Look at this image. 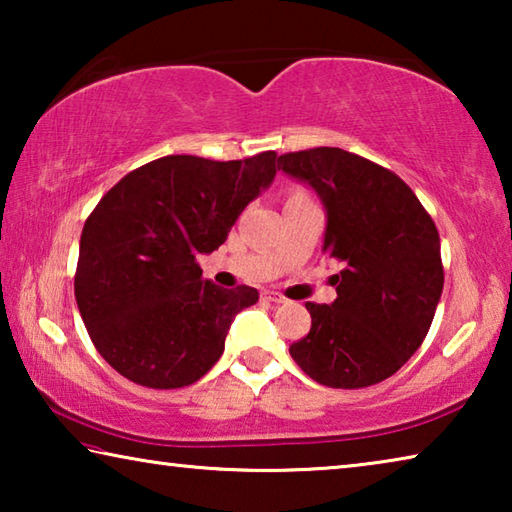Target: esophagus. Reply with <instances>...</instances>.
Wrapping results in <instances>:
<instances>
[{"label":"esophagus","mask_w":512,"mask_h":512,"mask_svg":"<svg viewBox=\"0 0 512 512\" xmlns=\"http://www.w3.org/2000/svg\"><path fill=\"white\" fill-rule=\"evenodd\" d=\"M262 296H264V300H268V302H275V305H280V302H287V298H284L282 293H277V291H264Z\"/></svg>","instance_id":"obj_1"}]
</instances>
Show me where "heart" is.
Listing matches in <instances>:
<instances>
[{
	"label": "heart",
	"instance_id": "b5f03b06",
	"mask_svg": "<svg viewBox=\"0 0 512 512\" xmlns=\"http://www.w3.org/2000/svg\"><path fill=\"white\" fill-rule=\"evenodd\" d=\"M296 194H305V192H296Z\"/></svg>",
	"mask_w": 512,
	"mask_h": 512
}]
</instances>
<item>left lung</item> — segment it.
Wrapping results in <instances>:
<instances>
[{
	"label": "left lung",
	"mask_w": 512,
	"mask_h": 512,
	"mask_svg": "<svg viewBox=\"0 0 512 512\" xmlns=\"http://www.w3.org/2000/svg\"><path fill=\"white\" fill-rule=\"evenodd\" d=\"M327 212L323 253L343 264L332 305L307 302L311 329L293 361L329 388H366L395 375L427 336L445 273L440 237L400 176L334 146L284 153Z\"/></svg>",
	"instance_id": "left-lung-1"
}]
</instances>
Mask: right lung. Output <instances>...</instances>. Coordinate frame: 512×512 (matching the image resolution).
I'll return each instance as SVG.
<instances>
[{
	"instance_id": "right-lung-1",
	"label": "right lung",
	"mask_w": 512,
	"mask_h": 512,
	"mask_svg": "<svg viewBox=\"0 0 512 512\" xmlns=\"http://www.w3.org/2000/svg\"><path fill=\"white\" fill-rule=\"evenodd\" d=\"M277 153L216 162L167 155L126 173L83 225L74 296L94 348L146 388L201 379L241 309L259 293L203 280L196 257L219 248L273 183Z\"/></svg>"
}]
</instances>
